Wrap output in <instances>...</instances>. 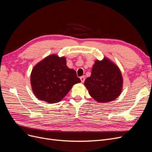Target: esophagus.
I'll use <instances>...</instances> for the list:
<instances>
[{
    "label": "esophagus",
    "instance_id": "1",
    "mask_svg": "<svg viewBox=\"0 0 152 152\" xmlns=\"http://www.w3.org/2000/svg\"><path fill=\"white\" fill-rule=\"evenodd\" d=\"M80 80H81V83H84V81H85V77L83 76H81V77H80Z\"/></svg>",
    "mask_w": 152,
    "mask_h": 152
}]
</instances>
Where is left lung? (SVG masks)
I'll use <instances>...</instances> for the list:
<instances>
[{"instance_id": "1", "label": "left lung", "mask_w": 152, "mask_h": 152, "mask_svg": "<svg viewBox=\"0 0 152 152\" xmlns=\"http://www.w3.org/2000/svg\"><path fill=\"white\" fill-rule=\"evenodd\" d=\"M122 85L123 79L119 68L105 57L101 61H95L91 76L84 82L90 96L102 103L114 101L119 96Z\"/></svg>"}]
</instances>
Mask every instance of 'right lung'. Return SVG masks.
Returning a JSON list of instances; mask_svg holds the SVG:
<instances>
[{
    "instance_id": "add662e5",
    "label": "right lung",
    "mask_w": 152,
    "mask_h": 152,
    "mask_svg": "<svg viewBox=\"0 0 152 152\" xmlns=\"http://www.w3.org/2000/svg\"><path fill=\"white\" fill-rule=\"evenodd\" d=\"M30 82L37 98L53 104L61 101L72 86L81 83V80L76 71L67 66L64 56L51 55L34 67Z\"/></svg>"
}]
</instances>
